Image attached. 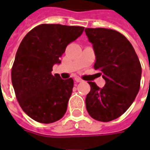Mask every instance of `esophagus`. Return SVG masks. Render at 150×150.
<instances>
[{
    "instance_id": "obj_1",
    "label": "esophagus",
    "mask_w": 150,
    "mask_h": 150,
    "mask_svg": "<svg viewBox=\"0 0 150 150\" xmlns=\"http://www.w3.org/2000/svg\"><path fill=\"white\" fill-rule=\"evenodd\" d=\"M75 82H77V83H80V82L83 81L81 79L79 78V77H76V78H75Z\"/></svg>"
}]
</instances>
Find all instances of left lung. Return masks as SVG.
Returning a JSON list of instances; mask_svg holds the SVG:
<instances>
[{"instance_id":"8db88e82","label":"left lung","mask_w":150,"mask_h":150,"mask_svg":"<svg viewBox=\"0 0 150 150\" xmlns=\"http://www.w3.org/2000/svg\"><path fill=\"white\" fill-rule=\"evenodd\" d=\"M85 32L96 54L94 68L106 82L102 88L88 82L91 91L85 100L86 108L93 119L108 122L125 112L135 100L142 66L132 44L118 31L86 28Z\"/></svg>"}]
</instances>
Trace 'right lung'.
Here are the masks:
<instances>
[{
  "label": "right lung",
  "mask_w": 150,
  "mask_h": 150,
  "mask_svg": "<svg viewBox=\"0 0 150 150\" xmlns=\"http://www.w3.org/2000/svg\"><path fill=\"white\" fill-rule=\"evenodd\" d=\"M84 27L42 24L21 41L15 56L11 79L22 110L39 123L55 122L64 116L74 86L73 79L51 74L53 66L68 44L78 38Z\"/></svg>",
  "instance_id": "1"
}]
</instances>
